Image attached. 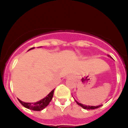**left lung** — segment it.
<instances>
[{
    "label": "left lung",
    "mask_w": 128,
    "mask_h": 128,
    "mask_svg": "<svg viewBox=\"0 0 128 128\" xmlns=\"http://www.w3.org/2000/svg\"><path fill=\"white\" fill-rule=\"evenodd\" d=\"M76 104H78V105H79V106H80L82 107V108H83L84 109H86V110H94V109H96V108H99V107L102 106V105H99V106H88V105H83V104H80V103H79L78 102H77V101L76 100Z\"/></svg>",
    "instance_id": "obj_1"
}]
</instances>
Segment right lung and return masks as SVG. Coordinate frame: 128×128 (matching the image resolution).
<instances>
[{"label": "right lung", "mask_w": 128, "mask_h": 128, "mask_svg": "<svg viewBox=\"0 0 128 128\" xmlns=\"http://www.w3.org/2000/svg\"><path fill=\"white\" fill-rule=\"evenodd\" d=\"M34 48H32L29 50L34 49ZM54 90L55 89L53 90L52 92H50L49 94L46 97V98L42 99L41 100L38 101V102H34V103H26V102H22V101H21L19 99H18V101L23 106H24L25 108H28V109L32 110H33V111H41V110H43L44 108H46V107L48 106V105L49 104L50 102L52 100L53 96H54Z\"/></svg>", "instance_id": "add662e5"}]
</instances>
